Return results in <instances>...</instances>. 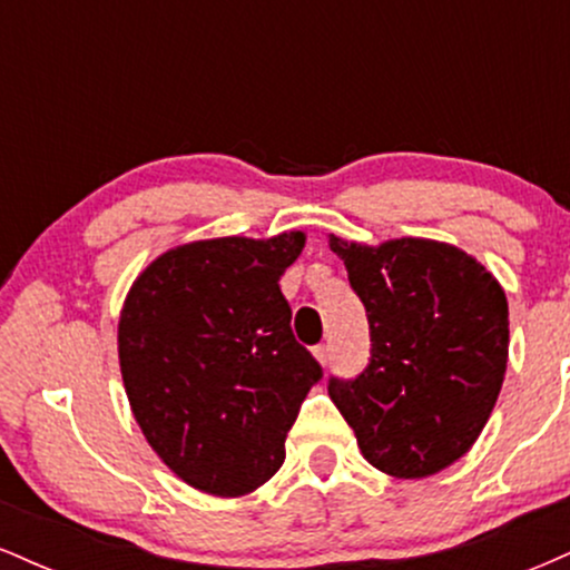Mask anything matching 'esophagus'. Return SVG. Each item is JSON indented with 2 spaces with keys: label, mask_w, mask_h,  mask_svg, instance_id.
<instances>
[{
  "label": "esophagus",
  "mask_w": 570,
  "mask_h": 570,
  "mask_svg": "<svg viewBox=\"0 0 570 570\" xmlns=\"http://www.w3.org/2000/svg\"><path fill=\"white\" fill-rule=\"evenodd\" d=\"M313 356L318 358V364H324L326 367V364L332 362V348L330 345H316V348H313Z\"/></svg>",
  "instance_id": "1"
}]
</instances>
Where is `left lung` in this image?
I'll list each match as a JSON object with an SVG mask.
<instances>
[{"mask_svg":"<svg viewBox=\"0 0 570 570\" xmlns=\"http://www.w3.org/2000/svg\"><path fill=\"white\" fill-rule=\"evenodd\" d=\"M367 307L372 356L330 396L375 469L421 480L466 455L499 399L509 305L485 265L458 246L396 238L364 246L330 235Z\"/></svg>","mask_w":570,"mask_h":570,"instance_id":"8db88e82","label":"left lung"}]
</instances>
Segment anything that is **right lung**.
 <instances>
[{"label": "right lung", "mask_w": 570, "mask_h": 570, "mask_svg": "<svg viewBox=\"0 0 570 570\" xmlns=\"http://www.w3.org/2000/svg\"><path fill=\"white\" fill-rule=\"evenodd\" d=\"M303 246L299 230L193 240L144 267L122 305L117 353L136 423L203 493L238 499L265 485L322 381L278 286Z\"/></svg>", "instance_id": "obj_1"}]
</instances>
